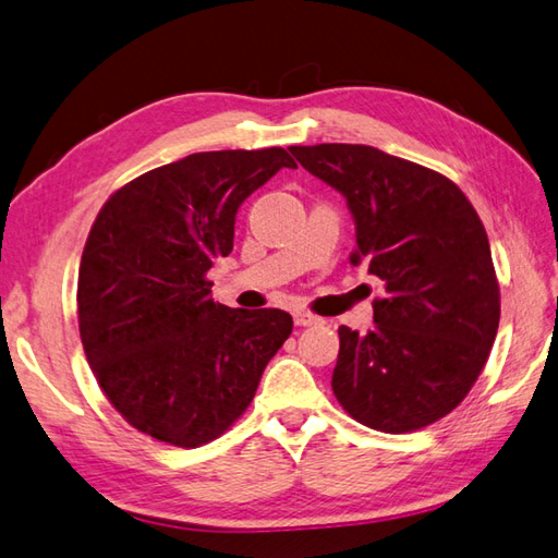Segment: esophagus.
<instances>
[{
	"instance_id": "34e87169",
	"label": "esophagus",
	"mask_w": 558,
	"mask_h": 558,
	"mask_svg": "<svg viewBox=\"0 0 558 558\" xmlns=\"http://www.w3.org/2000/svg\"><path fill=\"white\" fill-rule=\"evenodd\" d=\"M293 322H295V327H313V325H317L319 317H315L313 313H307V311H295Z\"/></svg>"
}]
</instances>
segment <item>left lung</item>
<instances>
[{
  "label": "left lung",
  "instance_id": "obj_1",
  "mask_svg": "<svg viewBox=\"0 0 558 558\" xmlns=\"http://www.w3.org/2000/svg\"><path fill=\"white\" fill-rule=\"evenodd\" d=\"M355 219L353 265L384 281L367 333L339 327L331 389L357 423L403 435L449 415L487 365L501 295L487 231L435 169L369 145H293Z\"/></svg>",
  "mask_w": 558,
  "mask_h": 558
}]
</instances>
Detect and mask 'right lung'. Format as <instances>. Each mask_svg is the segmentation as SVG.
<instances>
[{
  "label": "right lung",
  "mask_w": 558,
  "mask_h": 558,
  "mask_svg": "<svg viewBox=\"0 0 558 558\" xmlns=\"http://www.w3.org/2000/svg\"><path fill=\"white\" fill-rule=\"evenodd\" d=\"M281 167L283 147L195 153L109 195L78 269L85 357L121 417L143 435L195 449L251 405L293 319L213 299L209 267L233 247L241 203Z\"/></svg>",
  "instance_id": "right-lung-1"
}]
</instances>
